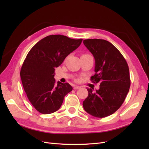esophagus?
Returning a JSON list of instances; mask_svg holds the SVG:
<instances>
[{
  "label": "esophagus",
  "mask_w": 149,
  "mask_h": 149,
  "mask_svg": "<svg viewBox=\"0 0 149 149\" xmlns=\"http://www.w3.org/2000/svg\"><path fill=\"white\" fill-rule=\"evenodd\" d=\"M79 88H80V86H74L73 87V89L74 90H76V89H79Z\"/></svg>",
  "instance_id": "esophagus-1"
}]
</instances>
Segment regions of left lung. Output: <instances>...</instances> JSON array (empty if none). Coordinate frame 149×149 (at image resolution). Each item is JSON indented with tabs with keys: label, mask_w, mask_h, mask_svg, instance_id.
Wrapping results in <instances>:
<instances>
[{
	"label": "left lung",
	"mask_w": 149,
	"mask_h": 149,
	"mask_svg": "<svg viewBox=\"0 0 149 149\" xmlns=\"http://www.w3.org/2000/svg\"><path fill=\"white\" fill-rule=\"evenodd\" d=\"M83 43L95 59V74L92 82L100 83V89L93 92L88 88V96L83 102L84 110L96 118L110 116L123 104L129 91L130 79L127 63L109 42L102 39L84 40Z\"/></svg>",
	"instance_id": "8db88e82"
}]
</instances>
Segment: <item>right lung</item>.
<instances>
[{
    "label": "right lung",
    "instance_id": "obj_1",
    "mask_svg": "<svg viewBox=\"0 0 149 149\" xmlns=\"http://www.w3.org/2000/svg\"><path fill=\"white\" fill-rule=\"evenodd\" d=\"M82 40L61 35H49L36 43L26 55L20 73L22 83L29 100L40 113L58 111L65 96L73 89L68 83H56L55 70Z\"/></svg>",
    "mask_w": 149,
    "mask_h": 149
}]
</instances>
